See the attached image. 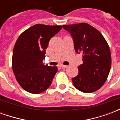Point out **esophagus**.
Segmentation results:
<instances>
[{
	"mask_svg": "<svg viewBox=\"0 0 120 120\" xmlns=\"http://www.w3.org/2000/svg\"><path fill=\"white\" fill-rule=\"evenodd\" d=\"M61 67L62 68H68V66L67 65H60Z\"/></svg>",
	"mask_w": 120,
	"mask_h": 120,
	"instance_id": "esophagus-1",
	"label": "esophagus"
}]
</instances>
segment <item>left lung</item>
Masks as SVG:
<instances>
[{
  "label": "left lung",
  "mask_w": 120,
  "mask_h": 120,
  "mask_svg": "<svg viewBox=\"0 0 120 120\" xmlns=\"http://www.w3.org/2000/svg\"><path fill=\"white\" fill-rule=\"evenodd\" d=\"M63 27L73 37L76 52L83 55L78 75L72 78L73 85L83 93L98 90L105 83L111 70V51L106 40L98 30L87 23Z\"/></svg>",
  "instance_id": "left-lung-1"
}]
</instances>
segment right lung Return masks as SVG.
<instances>
[{
    "mask_svg": "<svg viewBox=\"0 0 120 120\" xmlns=\"http://www.w3.org/2000/svg\"><path fill=\"white\" fill-rule=\"evenodd\" d=\"M62 26L35 24L22 33L15 44L12 56V69L16 80L25 90L40 94L47 90L57 72V67L44 65L50 39Z\"/></svg>",
    "mask_w": 120,
    "mask_h": 120,
    "instance_id": "1",
    "label": "right lung"
}]
</instances>
